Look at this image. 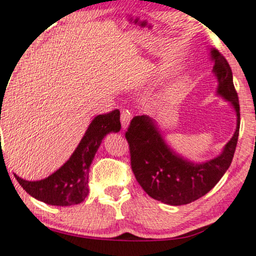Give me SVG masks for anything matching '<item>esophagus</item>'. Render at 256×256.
<instances>
[{"label": "esophagus", "mask_w": 256, "mask_h": 256, "mask_svg": "<svg viewBox=\"0 0 256 256\" xmlns=\"http://www.w3.org/2000/svg\"><path fill=\"white\" fill-rule=\"evenodd\" d=\"M132 118V113L128 110H124L121 112V124L122 127L127 128V126L129 124V121Z\"/></svg>", "instance_id": "esophagus-1"}]
</instances>
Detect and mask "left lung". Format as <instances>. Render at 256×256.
Wrapping results in <instances>:
<instances>
[{
	"mask_svg": "<svg viewBox=\"0 0 256 256\" xmlns=\"http://www.w3.org/2000/svg\"><path fill=\"white\" fill-rule=\"evenodd\" d=\"M213 72L219 82L218 94L232 102L238 124L222 154L202 164H194L177 156L164 143L152 118L134 116L126 132L130 166L136 180L150 197L169 205H185L197 200L216 186L232 163L240 128L239 98L232 70L218 50H212Z\"/></svg>",
	"mask_w": 256,
	"mask_h": 256,
	"instance_id": "1",
	"label": "left lung"
}]
</instances>
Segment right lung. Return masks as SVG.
<instances>
[{
    "instance_id": "right-lung-1",
    "label": "right lung",
    "mask_w": 256,
    "mask_h": 256,
    "mask_svg": "<svg viewBox=\"0 0 256 256\" xmlns=\"http://www.w3.org/2000/svg\"><path fill=\"white\" fill-rule=\"evenodd\" d=\"M121 129L120 110L100 114L90 124L79 146L60 169L42 180L29 182L15 178L30 196L48 205L80 204L88 194V171L104 135Z\"/></svg>"
}]
</instances>
